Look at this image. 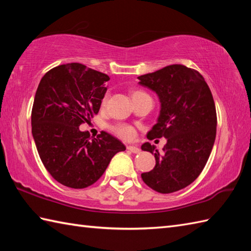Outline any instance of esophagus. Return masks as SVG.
Returning a JSON list of instances; mask_svg holds the SVG:
<instances>
[{
	"label": "esophagus",
	"instance_id": "1",
	"mask_svg": "<svg viewBox=\"0 0 251 251\" xmlns=\"http://www.w3.org/2000/svg\"><path fill=\"white\" fill-rule=\"evenodd\" d=\"M127 150H129L130 152L135 153V154L140 153V149L136 146H127Z\"/></svg>",
	"mask_w": 251,
	"mask_h": 251
}]
</instances>
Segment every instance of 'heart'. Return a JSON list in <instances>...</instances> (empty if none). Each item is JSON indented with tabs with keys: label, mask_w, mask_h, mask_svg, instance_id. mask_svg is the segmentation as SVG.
<instances>
[{
	"label": "heart",
	"mask_w": 251,
	"mask_h": 251,
	"mask_svg": "<svg viewBox=\"0 0 251 251\" xmlns=\"http://www.w3.org/2000/svg\"><path fill=\"white\" fill-rule=\"evenodd\" d=\"M141 95H146V93L141 92V90H136V92L132 93L131 97H138V96H141ZM105 100V99H104ZM113 131L115 134L123 138V139L125 140H131L134 139L135 136H136V130L134 127H131L129 125H126V124H119L113 127Z\"/></svg>",
	"instance_id": "1"
}]
</instances>
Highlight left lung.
I'll return each instance as SVG.
<instances>
[{"instance_id":"1","label":"left lung","mask_w":251,"mask_h":251,"mask_svg":"<svg viewBox=\"0 0 251 251\" xmlns=\"http://www.w3.org/2000/svg\"><path fill=\"white\" fill-rule=\"evenodd\" d=\"M139 84L158 96L161 111L157 123L148 132V139L166 138L159 153L146 142L141 146L155 157V167L141 174L148 186L168 194L191 184L209 158L217 131L214 98L204 77L182 65L138 76Z\"/></svg>"}]
</instances>
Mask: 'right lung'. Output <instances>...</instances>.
<instances>
[{
	"label": "right lung",
	"instance_id": "obj_1",
	"mask_svg": "<svg viewBox=\"0 0 251 251\" xmlns=\"http://www.w3.org/2000/svg\"><path fill=\"white\" fill-rule=\"evenodd\" d=\"M110 77L81 63L52 68L42 77L31 113L32 136L45 168L72 189L94 184L126 147L105 131L79 130L100 109Z\"/></svg>",
	"mask_w": 251,
	"mask_h": 251
}]
</instances>
